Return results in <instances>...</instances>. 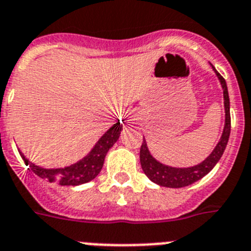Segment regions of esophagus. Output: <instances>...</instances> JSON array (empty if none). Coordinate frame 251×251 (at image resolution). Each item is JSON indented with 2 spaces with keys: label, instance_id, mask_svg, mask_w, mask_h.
<instances>
[{
  "label": "esophagus",
  "instance_id": "esophagus-1",
  "mask_svg": "<svg viewBox=\"0 0 251 251\" xmlns=\"http://www.w3.org/2000/svg\"><path fill=\"white\" fill-rule=\"evenodd\" d=\"M135 120H136V119H135L134 116H128V117H127V121H128V123H135Z\"/></svg>",
  "mask_w": 251,
  "mask_h": 251
}]
</instances>
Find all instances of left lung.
Instances as JSON below:
<instances>
[{
    "instance_id": "obj_1",
    "label": "left lung",
    "mask_w": 251,
    "mask_h": 251,
    "mask_svg": "<svg viewBox=\"0 0 251 251\" xmlns=\"http://www.w3.org/2000/svg\"><path fill=\"white\" fill-rule=\"evenodd\" d=\"M213 68V67H212ZM213 71L216 72L217 77H219L220 82H221L222 89H224V103H225V127H224V132L220 139L219 144L216 148L213 149L210 155L204 159L201 164H197L195 167L191 168H173L168 167V165L159 163L158 160L152 158L150 154L149 149L147 147L145 139H143V144L140 148V163L141 168H143L144 173L147 174V177L149 178L151 182L156 183L162 187H169V188H182V187H187L192 183L197 182L201 178H203L207 173H210L212 171V168L217 164L220 158L222 156L225 148L227 145L228 136H230L231 130V117H230V99H228L227 86H226L225 78L222 77L221 74L213 68Z\"/></svg>"
}]
</instances>
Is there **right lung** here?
Masks as SVG:
<instances>
[{"label": "right lung", "mask_w": 251, "mask_h": 251, "mask_svg": "<svg viewBox=\"0 0 251 251\" xmlns=\"http://www.w3.org/2000/svg\"><path fill=\"white\" fill-rule=\"evenodd\" d=\"M123 130V125L120 124V120L111 128H108L107 132L96 144L89 154L84 156L82 160L77 162L75 164H72L69 167L59 168V169H45L40 168L38 165L32 164L24 156V154L20 155L24 159L26 165H29V169H31L36 176H39L43 179H48L49 182L58 183L59 186H78V184H83V183L89 182V180L95 179L99 173L101 172L103 167L104 156L112 147L113 144L116 143L117 139L120 138Z\"/></svg>", "instance_id": "right-lung-1"}]
</instances>
